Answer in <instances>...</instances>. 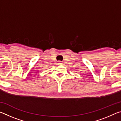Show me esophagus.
<instances>
[{
  "instance_id": "obj_1",
  "label": "esophagus",
  "mask_w": 121,
  "mask_h": 121,
  "mask_svg": "<svg viewBox=\"0 0 121 121\" xmlns=\"http://www.w3.org/2000/svg\"><path fill=\"white\" fill-rule=\"evenodd\" d=\"M58 64L59 65H62V63H61V61H58Z\"/></svg>"
}]
</instances>
